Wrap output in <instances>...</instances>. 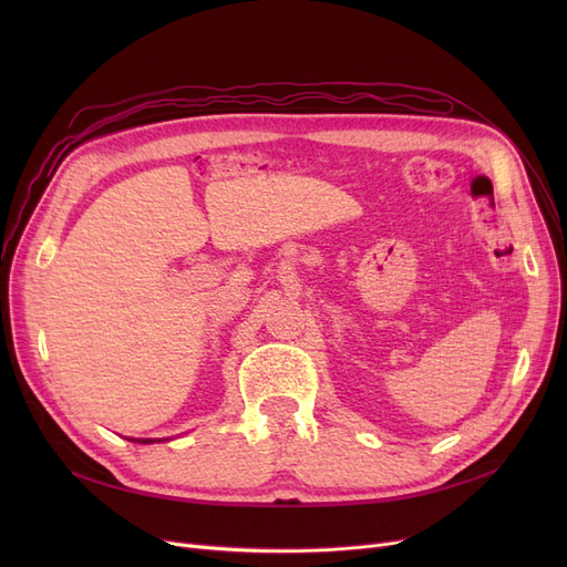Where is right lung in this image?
Here are the masks:
<instances>
[{
    "mask_svg": "<svg viewBox=\"0 0 567 567\" xmlns=\"http://www.w3.org/2000/svg\"><path fill=\"white\" fill-rule=\"evenodd\" d=\"M132 442H142V444H151V442H156V440H132Z\"/></svg>",
    "mask_w": 567,
    "mask_h": 567,
    "instance_id": "right-lung-1",
    "label": "right lung"
}]
</instances>
